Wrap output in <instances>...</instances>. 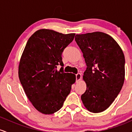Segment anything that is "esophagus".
<instances>
[{
    "label": "esophagus",
    "instance_id": "34e87169",
    "mask_svg": "<svg viewBox=\"0 0 132 132\" xmlns=\"http://www.w3.org/2000/svg\"><path fill=\"white\" fill-rule=\"evenodd\" d=\"M81 77H82V75L80 73H78L77 74H76V82H78L81 79Z\"/></svg>",
    "mask_w": 132,
    "mask_h": 132
}]
</instances>
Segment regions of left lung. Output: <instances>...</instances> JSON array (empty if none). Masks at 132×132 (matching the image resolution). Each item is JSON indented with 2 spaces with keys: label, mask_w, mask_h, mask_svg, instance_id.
Segmentation results:
<instances>
[{
  "label": "left lung",
  "mask_w": 132,
  "mask_h": 132,
  "mask_svg": "<svg viewBox=\"0 0 132 132\" xmlns=\"http://www.w3.org/2000/svg\"><path fill=\"white\" fill-rule=\"evenodd\" d=\"M75 40L87 65L84 78L87 89L81 96L92 113L107 109L118 96L125 80V57L117 42L108 34H77Z\"/></svg>",
  "instance_id": "1"
}]
</instances>
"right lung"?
Masks as SVG:
<instances>
[{
  "instance_id": "add662e5",
  "label": "right lung",
  "mask_w": 132,
  "mask_h": 132,
  "mask_svg": "<svg viewBox=\"0 0 132 132\" xmlns=\"http://www.w3.org/2000/svg\"><path fill=\"white\" fill-rule=\"evenodd\" d=\"M75 34L40 29L28 40L20 58L19 77L27 97L38 112L46 115L60 110L75 82V75L65 73L62 54Z\"/></svg>"
}]
</instances>
